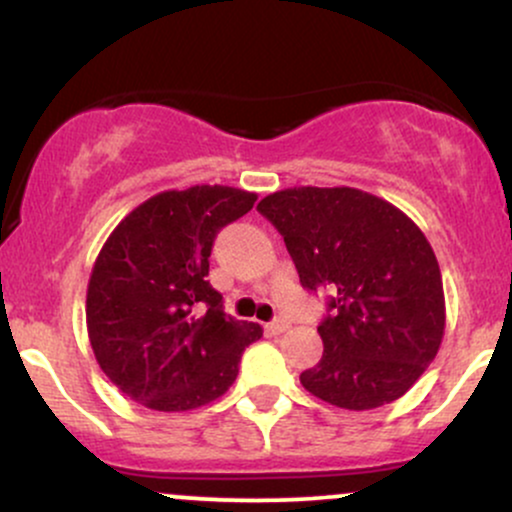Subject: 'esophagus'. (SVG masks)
I'll return each instance as SVG.
<instances>
[{
    "instance_id": "obj_1",
    "label": "esophagus",
    "mask_w": 512,
    "mask_h": 512,
    "mask_svg": "<svg viewBox=\"0 0 512 512\" xmlns=\"http://www.w3.org/2000/svg\"><path fill=\"white\" fill-rule=\"evenodd\" d=\"M291 327V322L289 320H284V317H276V320H272L267 325V332H272V334H281V332H286Z\"/></svg>"
}]
</instances>
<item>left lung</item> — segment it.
Returning <instances> with one entry per match:
<instances>
[{"label": "left lung", "mask_w": 512, "mask_h": 512, "mask_svg": "<svg viewBox=\"0 0 512 512\" xmlns=\"http://www.w3.org/2000/svg\"><path fill=\"white\" fill-rule=\"evenodd\" d=\"M284 236L303 289H330L308 392L342 409L395 402L443 342V279L421 228L354 187H291L257 204Z\"/></svg>", "instance_id": "8db88e82"}]
</instances>
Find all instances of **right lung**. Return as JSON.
<instances>
[{
  "instance_id": "1",
  "label": "right lung",
  "mask_w": 512,
  "mask_h": 512,
  "mask_svg": "<svg viewBox=\"0 0 512 512\" xmlns=\"http://www.w3.org/2000/svg\"><path fill=\"white\" fill-rule=\"evenodd\" d=\"M255 192L195 185L146 199L117 223L93 264L86 327L117 390L156 411L221 397L238 375L255 322L223 313L207 281L216 233L248 214Z\"/></svg>"
}]
</instances>
